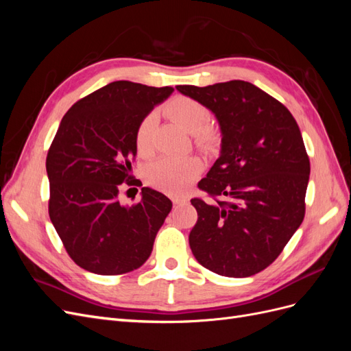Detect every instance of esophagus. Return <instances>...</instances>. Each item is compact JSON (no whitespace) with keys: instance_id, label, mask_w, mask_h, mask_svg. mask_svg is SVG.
<instances>
[{"instance_id":"34e87169","label":"esophagus","mask_w":351,"mask_h":351,"mask_svg":"<svg viewBox=\"0 0 351 351\" xmlns=\"http://www.w3.org/2000/svg\"><path fill=\"white\" fill-rule=\"evenodd\" d=\"M186 204H187L186 199H173L174 206H182V205H186Z\"/></svg>"}]
</instances>
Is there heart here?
I'll return each instance as SVG.
<instances>
[{
	"mask_svg": "<svg viewBox=\"0 0 351 351\" xmlns=\"http://www.w3.org/2000/svg\"><path fill=\"white\" fill-rule=\"evenodd\" d=\"M164 111L183 129L193 133L195 141L199 145H208L214 137V132L206 124L209 120V111L199 101L187 97H176L165 105ZM155 121V112H149L136 127L134 145L139 155H147L151 152V139ZM199 171L200 164L195 158L162 156L151 164L147 177H149L151 184L156 189L171 195H182L192 184Z\"/></svg>",
	"mask_w": 351,
	"mask_h": 351,
	"instance_id": "obj_1",
	"label": "heart"
}]
</instances>
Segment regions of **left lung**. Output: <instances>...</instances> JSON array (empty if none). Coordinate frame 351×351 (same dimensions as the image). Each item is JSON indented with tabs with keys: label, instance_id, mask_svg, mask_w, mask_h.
I'll use <instances>...</instances> for the list:
<instances>
[{
	"label": "left lung",
	"instance_id": "left-lung-1",
	"mask_svg": "<svg viewBox=\"0 0 351 351\" xmlns=\"http://www.w3.org/2000/svg\"><path fill=\"white\" fill-rule=\"evenodd\" d=\"M176 89L215 115L219 158L197 186L227 197L192 199L197 222L190 249L222 277H250L278 258L304 218L311 162L300 129L281 102L249 82Z\"/></svg>",
	"mask_w": 351,
	"mask_h": 351
}]
</instances>
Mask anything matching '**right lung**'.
<instances>
[{"mask_svg": "<svg viewBox=\"0 0 351 351\" xmlns=\"http://www.w3.org/2000/svg\"><path fill=\"white\" fill-rule=\"evenodd\" d=\"M173 92L169 86L112 82L62 117L47 156L48 210L80 268L120 275L141 268L151 256L171 200L142 187L139 204L124 206L119 195L124 182L134 183L130 171L137 124Z\"/></svg>", "mask_w": 351, "mask_h": 351, "instance_id": "obj_1", "label": "right lung"}]
</instances>
